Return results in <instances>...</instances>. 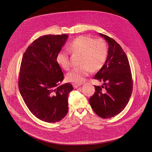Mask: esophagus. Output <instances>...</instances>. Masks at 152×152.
<instances>
[{
    "instance_id": "esophagus-1",
    "label": "esophagus",
    "mask_w": 152,
    "mask_h": 152,
    "mask_svg": "<svg viewBox=\"0 0 152 152\" xmlns=\"http://www.w3.org/2000/svg\"><path fill=\"white\" fill-rule=\"evenodd\" d=\"M72 86L74 88H77L78 87H80V86H81V84H76V83H73L72 84Z\"/></svg>"
}]
</instances>
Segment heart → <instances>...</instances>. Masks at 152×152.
Returning <instances> with one entry per match:
<instances>
[{
	"mask_svg": "<svg viewBox=\"0 0 152 152\" xmlns=\"http://www.w3.org/2000/svg\"><path fill=\"white\" fill-rule=\"evenodd\" d=\"M68 48L72 53L81 54L80 62L81 65L74 68L66 74V79L69 82L83 83L92 70L101 69L107 59V44L102 39L80 36L69 43ZM56 62L61 68L68 70L70 66L68 53L59 51L56 56Z\"/></svg>",
	"mask_w": 152,
	"mask_h": 152,
	"instance_id": "heart-1",
	"label": "heart"
}]
</instances>
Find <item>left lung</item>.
<instances>
[{"mask_svg":"<svg viewBox=\"0 0 152 152\" xmlns=\"http://www.w3.org/2000/svg\"><path fill=\"white\" fill-rule=\"evenodd\" d=\"M108 43L107 61L96 74L95 80L103 86L95 87L89 102L95 113L107 119L120 113L127 105L133 90L130 66L126 53L115 40L100 33Z\"/></svg>","mask_w":152,"mask_h":152,"instance_id":"1","label":"left lung"}]
</instances>
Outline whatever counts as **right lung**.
<instances>
[{"label":"right lung","instance_id":"add662e5","mask_svg":"<svg viewBox=\"0 0 152 152\" xmlns=\"http://www.w3.org/2000/svg\"><path fill=\"white\" fill-rule=\"evenodd\" d=\"M68 34L45 35L35 40L22 57L18 86L26 106L38 119L60 121L68 112L69 83L60 85L64 74L56 62Z\"/></svg>","mask_w":152,"mask_h":152}]
</instances>
